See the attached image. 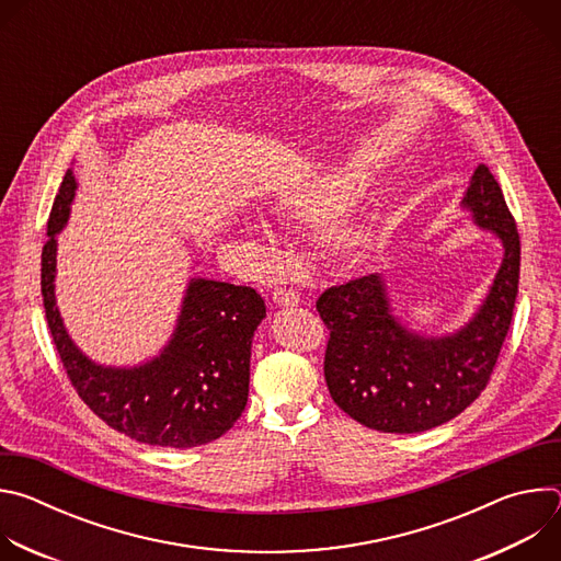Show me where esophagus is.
<instances>
[{"label": "esophagus", "instance_id": "obj_1", "mask_svg": "<svg viewBox=\"0 0 561 561\" xmlns=\"http://www.w3.org/2000/svg\"><path fill=\"white\" fill-rule=\"evenodd\" d=\"M273 301L279 304V306H297L299 304V295L295 290H288V288H277L273 293Z\"/></svg>", "mask_w": 561, "mask_h": 561}]
</instances>
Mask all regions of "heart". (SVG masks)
<instances>
[{
  "instance_id": "obj_1",
  "label": "heart",
  "mask_w": 561,
  "mask_h": 561,
  "mask_svg": "<svg viewBox=\"0 0 561 561\" xmlns=\"http://www.w3.org/2000/svg\"><path fill=\"white\" fill-rule=\"evenodd\" d=\"M370 184V178L359 171H337L322 178H314L306 184H299L286 191L277 199V208L284 215L299 219H319L331 210L346 204L353 195L364 191ZM253 234L264 232L262 226L249 228ZM370 232V224L366 217H346L335 221L327 230V242L335 253H351L366 242Z\"/></svg>"
}]
</instances>
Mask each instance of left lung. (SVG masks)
<instances>
[{"mask_svg":"<svg viewBox=\"0 0 561 561\" xmlns=\"http://www.w3.org/2000/svg\"><path fill=\"white\" fill-rule=\"evenodd\" d=\"M461 206L504 247L495 282L470 322L424 337L392 314L386 284L366 275L331 286L317 312L331 331L324 377L333 402L381 433H424L457 417L486 388L511 329L519 284V232L502 188L479 164Z\"/></svg>","mask_w":561,"mask_h":561,"instance_id":"obj_1","label":"left lung"}]
</instances>
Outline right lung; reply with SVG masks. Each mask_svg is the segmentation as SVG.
Listing matches in <instances>:
<instances>
[{
    "label": "right lung",
    "instance_id": "right-lung-1",
    "mask_svg": "<svg viewBox=\"0 0 561 561\" xmlns=\"http://www.w3.org/2000/svg\"><path fill=\"white\" fill-rule=\"evenodd\" d=\"M68 169L48 217L42 251L46 322L70 383L113 431L169 448H193L221 437L249 402L253 333L266 304L251 286L191 279L178 329L154 359L133 368L91 362L68 337L55 306V234L66 226L75 197Z\"/></svg>",
    "mask_w": 561,
    "mask_h": 561
}]
</instances>
